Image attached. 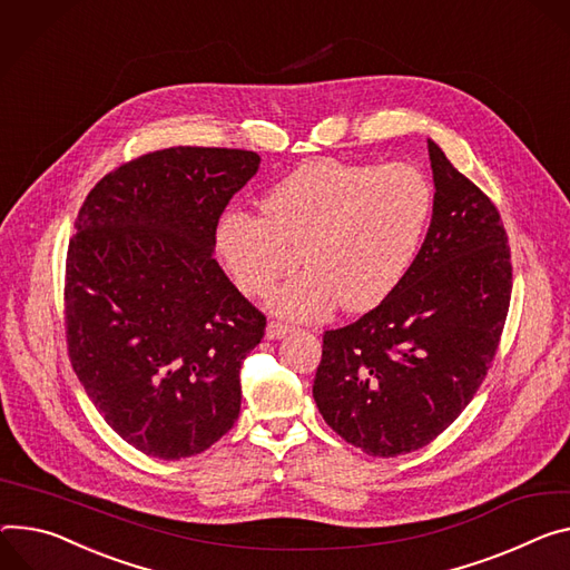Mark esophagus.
<instances>
[{
  "label": "esophagus",
  "mask_w": 570,
  "mask_h": 570,
  "mask_svg": "<svg viewBox=\"0 0 570 570\" xmlns=\"http://www.w3.org/2000/svg\"><path fill=\"white\" fill-rule=\"evenodd\" d=\"M288 332H291V327H288V325H284V323H277V321H271V323H268V327H266V338L275 341V338H282V336H286Z\"/></svg>",
  "instance_id": "obj_1"
}]
</instances>
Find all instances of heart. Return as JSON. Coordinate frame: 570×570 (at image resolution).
I'll use <instances>...</instances> for the list:
<instances>
[{
    "label": "heart",
    "instance_id": "obj_1",
    "mask_svg": "<svg viewBox=\"0 0 570 570\" xmlns=\"http://www.w3.org/2000/svg\"><path fill=\"white\" fill-rule=\"evenodd\" d=\"M262 214L227 212L216 247L245 295L266 293L302 254L304 273L279 286L268 306L295 321L371 312L409 275L434 214V186L411 164L308 161L277 181Z\"/></svg>",
    "mask_w": 570,
    "mask_h": 570
}]
</instances>
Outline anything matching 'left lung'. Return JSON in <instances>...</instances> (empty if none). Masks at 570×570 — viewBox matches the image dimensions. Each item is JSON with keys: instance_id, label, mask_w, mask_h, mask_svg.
<instances>
[{"instance_id": "obj_1", "label": "left lung", "mask_w": 570, "mask_h": 570, "mask_svg": "<svg viewBox=\"0 0 570 570\" xmlns=\"http://www.w3.org/2000/svg\"><path fill=\"white\" fill-rule=\"evenodd\" d=\"M434 214L397 291L325 332L314 400L325 423L373 456L434 441L495 356L511 297L507 234L493 202L428 140Z\"/></svg>"}]
</instances>
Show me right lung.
<instances>
[{
    "label": "right lung",
    "instance_id": "add662e5",
    "mask_svg": "<svg viewBox=\"0 0 570 570\" xmlns=\"http://www.w3.org/2000/svg\"><path fill=\"white\" fill-rule=\"evenodd\" d=\"M262 157L170 147L101 179L66 266L72 368L116 434L157 459L212 448L240 411L266 318L214 258L216 227Z\"/></svg>",
    "mask_w": 570,
    "mask_h": 570
}]
</instances>
